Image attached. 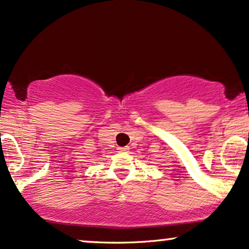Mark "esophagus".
I'll return each mask as SVG.
<instances>
[{
    "label": "esophagus",
    "instance_id": "34e87169",
    "mask_svg": "<svg viewBox=\"0 0 249 249\" xmlns=\"http://www.w3.org/2000/svg\"><path fill=\"white\" fill-rule=\"evenodd\" d=\"M117 150L119 151V152H128V150H130V147H118V149Z\"/></svg>",
    "mask_w": 249,
    "mask_h": 249
}]
</instances>
